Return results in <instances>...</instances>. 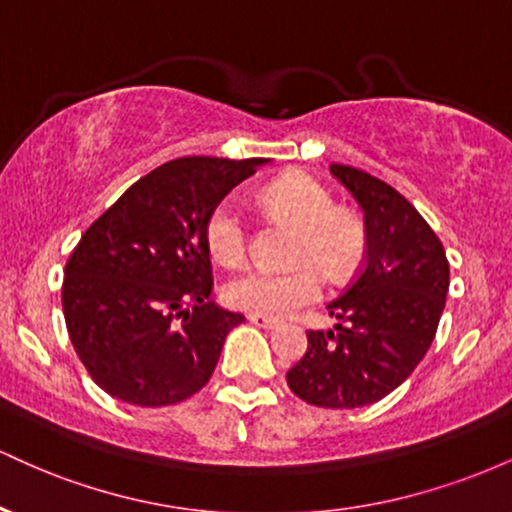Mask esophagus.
<instances>
[{"instance_id": "1", "label": "esophagus", "mask_w": 512, "mask_h": 512, "mask_svg": "<svg viewBox=\"0 0 512 512\" xmlns=\"http://www.w3.org/2000/svg\"><path fill=\"white\" fill-rule=\"evenodd\" d=\"M248 320L252 322V325H257V327H264V330H274L276 325H279V320H274V317H267V315H257V313H252Z\"/></svg>"}]
</instances>
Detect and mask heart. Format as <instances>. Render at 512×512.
<instances>
[{
  "label": "heart",
  "mask_w": 512,
  "mask_h": 512,
  "mask_svg": "<svg viewBox=\"0 0 512 512\" xmlns=\"http://www.w3.org/2000/svg\"><path fill=\"white\" fill-rule=\"evenodd\" d=\"M260 202L274 221L298 231L293 272H250L223 289L231 308L267 317H284L322 296V276L339 284L361 267L366 255V226L354 211L334 207L330 192L303 173L276 178L262 190ZM248 223L233 202H219L204 223L209 255L223 267H238L248 257Z\"/></svg>",
  "instance_id": "heart-1"
}]
</instances>
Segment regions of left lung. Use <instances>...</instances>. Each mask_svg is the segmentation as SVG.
I'll return each mask as SVG.
<instances>
[{"label": "left lung", "instance_id": "8db88e82", "mask_svg": "<svg viewBox=\"0 0 512 512\" xmlns=\"http://www.w3.org/2000/svg\"><path fill=\"white\" fill-rule=\"evenodd\" d=\"M366 223V260L327 305L334 330H310L308 351L286 373L303 402L356 409L378 402L414 373L436 337L450 264L433 228L395 187L366 170L332 163Z\"/></svg>", "mask_w": 512, "mask_h": 512}]
</instances>
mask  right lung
<instances>
[{"mask_svg": "<svg viewBox=\"0 0 512 512\" xmlns=\"http://www.w3.org/2000/svg\"><path fill=\"white\" fill-rule=\"evenodd\" d=\"M269 158L163 163L98 216L67 260L62 308L88 375L110 397L166 407L209 383L245 320L209 301V211Z\"/></svg>", "mask_w": 512, "mask_h": 512, "instance_id": "right-lung-1", "label": "right lung"}]
</instances>
